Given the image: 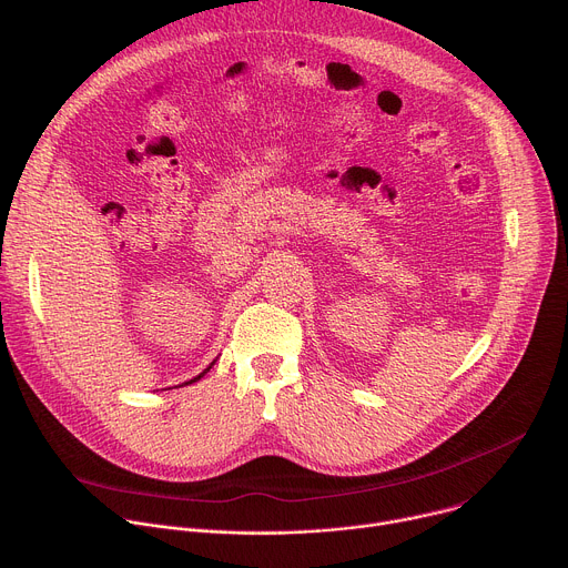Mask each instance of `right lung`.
Listing matches in <instances>:
<instances>
[{
	"label": "right lung",
	"mask_w": 568,
	"mask_h": 568,
	"mask_svg": "<svg viewBox=\"0 0 568 568\" xmlns=\"http://www.w3.org/2000/svg\"><path fill=\"white\" fill-rule=\"evenodd\" d=\"M213 364H215V359H213V362H211V364H209V366H206V368H204V371H202V373H200V375H197V377H193V379H189V382H184V384H193V382H197V379H202V377H204V375H206V373H209V371H211V368H213ZM184 384H182V386H184Z\"/></svg>",
	"instance_id": "right-lung-1"
}]
</instances>
